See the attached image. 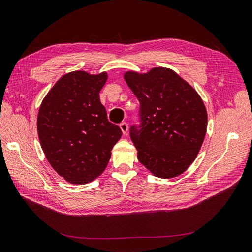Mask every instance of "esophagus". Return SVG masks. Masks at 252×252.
<instances>
[{
	"label": "esophagus",
	"instance_id": "esophagus-1",
	"mask_svg": "<svg viewBox=\"0 0 252 252\" xmlns=\"http://www.w3.org/2000/svg\"><path fill=\"white\" fill-rule=\"evenodd\" d=\"M119 126H120V128H121L122 133H124V134H126V133H127V128H128V126H127V124H126V122L122 121L121 124L119 125Z\"/></svg>",
	"mask_w": 252,
	"mask_h": 252
}]
</instances>
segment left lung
Wrapping results in <instances>:
<instances>
[{
	"label": "left lung",
	"instance_id": "8db88e82",
	"mask_svg": "<svg viewBox=\"0 0 252 252\" xmlns=\"http://www.w3.org/2000/svg\"><path fill=\"white\" fill-rule=\"evenodd\" d=\"M139 101V125L130 127L137 158L154 176L181 175L202 146L208 115L200 95L175 71L157 67L139 74L125 73Z\"/></svg>",
	"mask_w": 252,
	"mask_h": 252
}]
</instances>
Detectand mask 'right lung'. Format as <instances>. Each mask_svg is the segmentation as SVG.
Returning a JSON list of instances; mask_svg holds the SVG:
<instances>
[{"instance_id": "obj_1", "label": "right lung", "mask_w": 252, "mask_h": 252, "mask_svg": "<svg viewBox=\"0 0 252 252\" xmlns=\"http://www.w3.org/2000/svg\"><path fill=\"white\" fill-rule=\"evenodd\" d=\"M106 72L73 71L43 99L37 118L41 148L53 169L73 184L92 182L104 171L122 132L100 102Z\"/></svg>"}]
</instances>
